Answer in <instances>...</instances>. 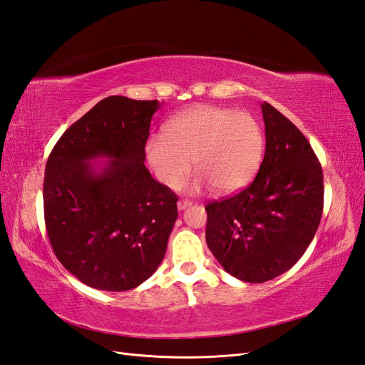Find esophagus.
I'll return each instance as SVG.
<instances>
[{
	"mask_svg": "<svg viewBox=\"0 0 365 365\" xmlns=\"http://www.w3.org/2000/svg\"><path fill=\"white\" fill-rule=\"evenodd\" d=\"M191 205H192V202H191V200L182 199V200L177 202V208H179L180 211H183V210H186V208H188V207H191Z\"/></svg>",
	"mask_w": 365,
	"mask_h": 365,
	"instance_id": "34e87169",
	"label": "esophagus"
}]
</instances>
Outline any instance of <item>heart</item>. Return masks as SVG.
<instances>
[{"instance_id":"b5f03b06","label":"heart","mask_w":365,"mask_h":365,"mask_svg":"<svg viewBox=\"0 0 365 365\" xmlns=\"http://www.w3.org/2000/svg\"><path fill=\"white\" fill-rule=\"evenodd\" d=\"M262 128L248 110L212 105L194 106L168 121L166 135L148 138L145 154L155 179L177 188L191 170L190 191L212 185L220 192L244 188L256 175L264 157Z\"/></svg>"}]
</instances>
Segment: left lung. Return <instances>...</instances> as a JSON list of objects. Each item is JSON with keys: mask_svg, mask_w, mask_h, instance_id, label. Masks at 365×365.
Here are the masks:
<instances>
[{"mask_svg": "<svg viewBox=\"0 0 365 365\" xmlns=\"http://www.w3.org/2000/svg\"><path fill=\"white\" fill-rule=\"evenodd\" d=\"M265 155L256 179L205 210L207 244L227 273L262 284L288 272L313 240L322 217V166L305 135L262 103Z\"/></svg>", "mask_w": 365, "mask_h": 365, "instance_id": "8db88e82", "label": "left lung"}]
</instances>
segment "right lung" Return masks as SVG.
I'll list each match as a JSON object with an SVG mask.
<instances>
[{
  "label": "right lung",
  "mask_w": 365,
  "mask_h": 365,
  "mask_svg": "<svg viewBox=\"0 0 365 365\" xmlns=\"http://www.w3.org/2000/svg\"><path fill=\"white\" fill-rule=\"evenodd\" d=\"M157 100L103 98L60 137L46 163V231L83 284L126 292L151 277L177 220V195L145 166ZM110 158L97 172L90 160Z\"/></svg>",
  "instance_id": "1"
}]
</instances>
